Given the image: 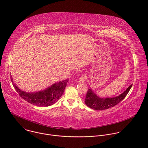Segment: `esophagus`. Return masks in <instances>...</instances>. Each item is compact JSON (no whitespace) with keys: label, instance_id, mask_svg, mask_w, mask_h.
I'll use <instances>...</instances> for the list:
<instances>
[{"label":"esophagus","instance_id":"obj_1","mask_svg":"<svg viewBox=\"0 0 148 148\" xmlns=\"http://www.w3.org/2000/svg\"><path fill=\"white\" fill-rule=\"evenodd\" d=\"M86 75H83V76H82L81 77H80V78L79 79V82H80V83H83V82H84L86 80Z\"/></svg>","mask_w":148,"mask_h":148}]
</instances>
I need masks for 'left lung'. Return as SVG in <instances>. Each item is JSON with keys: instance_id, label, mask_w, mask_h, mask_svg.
<instances>
[{"instance_id": "left-lung-1", "label": "left lung", "mask_w": 148, "mask_h": 148, "mask_svg": "<svg viewBox=\"0 0 148 148\" xmlns=\"http://www.w3.org/2000/svg\"><path fill=\"white\" fill-rule=\"evenodd\" d=\"M132 84L130 85L123 93L118 96L112 98H101L97 96L89 88L88 90L85 99V103L90 108L97 110H105L106 109L113 107L122 101L127 96L132 88Z\"/></svg>"}]
</instances>
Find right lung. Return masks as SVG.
I'll use <instances>...</instances> for the list:
<instances>
[{"instance_id":"right-lung-1","label":"right lung","mask_w":148,"mask_h":148,"mask_svg":"<svg viewBox=\"0 0 148 148\" xmlns=\"http://www.w3.org/2000/svg\"><path fill=\"white\" fill-rule=\"evenodd\" d=\"M11 82L15 90L23 99L34 106H48L56 103L63 94L68 79L56 83L51 86L37 92L28 93L21 90L13 82Z\"/></svg>"}]
</instances>
